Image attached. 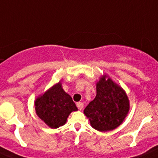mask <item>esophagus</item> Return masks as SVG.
Here are the masks:
<instances>
[{
    "label": "esophagus",
    "instance_id": "34e87169",
    "mask_svg": "<svg viewBox=\"0 0 158 158\" xmlns=\"http://www.w3.org/2000/svg\"><path fill=\"white\" fill-rule=\"evenodd\" d=\"M77 107L78 108V109L81 110V109L84 108V104L82 102H77Z\"/></svg>",
    "mask_w": 158,
    "mask_h": 158
}]
</instances>
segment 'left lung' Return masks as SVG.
<instances>
[{
    "mask_svg": "<svg viewBox=\"0 0 158 158\" xmlns=\"http://www.w3.org/2000/svg\"><path fill=\"white\" fill-rule=\"evenodd\" d=\"M95 98L84 110L91 126L101 132L110 131L123 122L130 110V102L125 91L107 75L96 84Z\"/></svg>",
    "mask_w": 158,
    "mask_h": 158,
    "instance_id": "obj_1",
    "label": "left lung"
}]
</instances>
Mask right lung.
Instances as JSON below:
<instances>
[{"label": "right lung", "mask_w": 158, "mask_h": 158, "mask_svg": "<svg viewBox=\"0 0 158 158\" xmlns=\"http://www.w3.org/2000/svg\"><path fill=\"white\" fill-rule=\"evenodd\" d=\"M35 109L46 125L56 129L64 125L69 115L77 108L59 82L35 99Z\"/></svg>", "instance_id": "right-lung-1"}]
</instances>
